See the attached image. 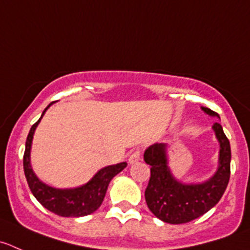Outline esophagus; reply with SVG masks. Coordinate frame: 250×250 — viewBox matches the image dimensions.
Here are the masks:
<instances>
[{"label":"esophagus","mask_w":250,"mask_h":250,"mask_svg":"<svg viewBox=\"0 0 250 250\" xmlns=\"http://www.w3.org/2000/svg\"><path fill=\"white\" fill-rule=\"evenodd\" d=\"M140 150H134V151H132V154H130L129 159H128V161H129V164H135V162H138L140 160Z\"/></svg>","instance_id":"esophagus-1"}]
</instances>
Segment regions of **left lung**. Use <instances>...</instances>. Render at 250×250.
<instances>
[{"instance_id":"left-lung-1","label":"left lung","mask_w":250,"mask_h":250,"mask_svg":"<svg viewBox=\"0 0 250 250\" xmlns=\"http://www.w3.org/2000/svg\"><path fill=\"white\" fill-rule=\"evenodd\" d=\"M202 108L208 115L219 117L210 108ZM212 129L220 142L219 168L204 183L183 184L174 179L167 166L164 143H156L145 150L144 160L151 166L145 200L150 211L161 221L172 225L193 221L214 208L224 195L231 174V146L220 123H214Z\"/></svg>"}]
</instances>
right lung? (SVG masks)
I'll return each mask as SVG.
<instances>
[{"instance_id": "1", "label": "right lung", "mask_w": 250, "mask_h": 250, "mask_svg": "<svg viewBox=\"0 0 250 250\" xmlns=\"http://www.w3.org/2000/svg\"><path fill=\"white\" fill-rule=\"evenodd\" d=\"M51 105H52V103L43 110L42 115L39 118L38 122L34 123L33 127L30 128V132L26 138L25 151H24L23 157L24 173H25L26 182H28L29 188H30L31 193L36 198V200L53 214L64 217L86 216V215L93 214L95 210L100 208L101 203L105 198L108 183L116 174L120 173L127 166V162H121V164L112 165V166L104 167L88 183L79 187V188H74V189H56V188L42 183L31 169L30 147L36 125H39L43 113Z\"/></svg>"}]
</instances>
